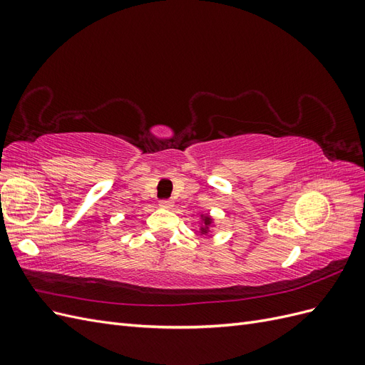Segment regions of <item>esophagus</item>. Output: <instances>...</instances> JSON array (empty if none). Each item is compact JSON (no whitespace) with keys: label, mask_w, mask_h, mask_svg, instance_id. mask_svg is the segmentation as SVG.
Returning a JSON list of instances; mask_svg holds the SVG:
<instances>
[{"label":"esophagus","mask_w":365,"mask_h":365,"mask_svg":"<svg viewBox=\"0 0 365 365\" xmlns=\"http://www.w3.org/2000/svg\"><path fill=\"white\" fill-rule=\"evenodd\" d=\"M160 207L170 208V207H173V201L172 200H163V201H160Z\"/></svg>","instance_id":"obj_1"}]
</instances>
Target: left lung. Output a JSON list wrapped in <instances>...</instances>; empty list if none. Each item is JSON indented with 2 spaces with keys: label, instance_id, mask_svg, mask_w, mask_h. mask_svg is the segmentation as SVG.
Segmentation results:
<instances>
[{
  "label": "left lung",
  "instance_id": "8db88e82",
  "mask_svg": "<svg viewBox=\"0 0 365 365\" xmlns=\"http://www.w3.org/2000/svg\"><path fill=\"white\" fill-rule=\"evenodd\" d=\"M213 227H215V219L207 213H202L200 216V235L201 236H208L210 228H213Z\"/></svg>",
  "mask_w": 365,
  "mask_h": 365
}]
</instances>
